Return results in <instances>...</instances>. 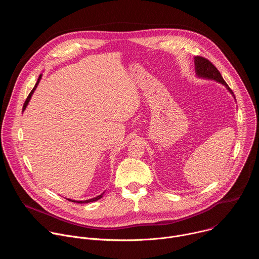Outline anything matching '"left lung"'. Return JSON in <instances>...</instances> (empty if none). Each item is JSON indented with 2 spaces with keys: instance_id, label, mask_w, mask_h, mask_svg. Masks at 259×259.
Segmentation results:
<instances>
[{
  "instance_id": "left-lung-1",
  "label": "left lung",
  "mask_w": 259,
  "mask_h": 259,
  "mask_svg": "<svg viewBox=\"0 0 259 259\" xmlns=\"http://www.w3.org/2000/svg\"><path fill=\"white\" fill-rule=\"evenodd\" d=\"M195 69H196V73L198 77L208 79V80H214L220 84H224L227 87V89L235 97L234 92L228 86V84L226 83L224 78L221 77V73L219 72V70L215 67V65L211 61H209L208 59H206L204 57L196 56L195 57Z\"/></svg>"
}]
</instances>
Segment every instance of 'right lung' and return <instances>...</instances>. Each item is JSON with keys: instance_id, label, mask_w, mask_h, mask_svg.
Segmentation results:
<instances>
[{"instance_id": "right-lung-1", "label": "right lung", "mask_w": 259, "mask_h": 259, "mask_svg": "<svg viewBox=\"0 0 259 259\" xmlns=\"http://www.w3.org/2000/svg\"><path fill=\"white\" fill-rule=\"evenodd\" d=\"M41 78H42V75H40V77H39L38 81H36V83H35L34 87H33V88H32V90L30 91V93L28 94V96H27V98H26V100H25V102H24V104H23L22 112H23V110L26 108V106H27V104H28V102H29V100H30V97H31L32 93L34 92V90H35L36 86H38V84H39V82H40ZM102 195H103V194H101V195H99V196H97V197H95V198H93V199H89V200H86V201H75V200H70V199H67V200H68V201H70V202H73V203H80V204H82V203H90V202H94V201H97V200L101 199V198H102Z\"/></svg>"}]
</instances>
